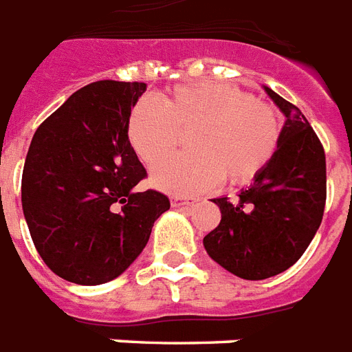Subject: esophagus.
<instances>
[{
    "label": "esophagus",
    "mask_w": 352,
    "mask_h": 352,
    "mask_svg": "<svg viewBox=\"0 0 352 352\" xmlns=\"http://www.w3.org/2000/svg\"><path fill=\"white\" fill-rule=\"evenodd\" d=\"M194 204H196V199H192V198H184V196H173L174 207H192Z\"/></svg>",
    "instance_id": "1"
}]
</instances>
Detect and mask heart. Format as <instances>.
Masks as SVG:
<instances>
[{
	"mask_svg": "<svg viewBox=\"0 0 352 352\" xmlns=\"http://www.w3.org/2000/svg\"><path fill=\"white\" fill-rule=\"evenodd\" d=\"M193 131L187 155L154 168L153 184L170 194H198L220 184H247L267 167L280 138L278 114L234 85L196 81L160 100L145 96L129 112L132 151L153 167L172 150L178 130Z\"/></svg>",
	"mask_w": 352,
	"mask_h": 352,
	"instance_id": "1",
	"label": "heart"
}]
</instances>
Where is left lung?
<instances>
[{"label": "left lung", "mask_w": 352, "mask_h": 352, "mask_svg": "<svg viewBox=\"0 0 352 352\" xmlns=\"http://www.w3.org/2000/svg\"><path fill=\"white\" fill-rule=\"evenodd\" d=\"M285 114L278 148L238 199L214 198L221 220L204 238L207 254L243 280H265L294 265L313 241L327 198L325 153L296 105L265 87Z\"/></svg>", "instance_id": "1"}]
</instances>
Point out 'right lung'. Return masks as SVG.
I'll return each mask as SVG.
<instances>
[{"mask_svg":"<svg viewBox=\"0 0 352 352\" xmlns=\"http://www.w3.org/2000/svg\"><path fill=\"white\" fill-rule=\"evenodd\" d=\"M147 85L101 80L76 91L34 132L21 179L30 236L50 271L78 285L118 278L170 201L136 192L147 170L127 118Z\"/></svg>","mask_w":352,"mask_h":352,"instance_id":"1","label":"right lung"}]
</instances>
